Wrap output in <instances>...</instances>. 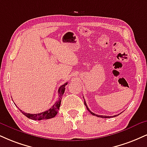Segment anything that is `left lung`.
Wrapping results in <instances>:
<instances>
[{
  "mask_svg": "<svg viewBox=\"0 0 147 147\" xmlns=\"http://www.w3.org/2000/svg\"><path fill=\"white\" fill-rule=\"evenodd\" d=\"M84 104H85V105H86V108H87L88 110L89 111V112H90V114H92L93 116H98V117H100V118H111V117H112V116H102V115H97V114H94V113L92 112L90 110V109H89V108H88V107L87 106V104H86V100H84ZM118 115H119V114H118ZM118 115H117V116H118ZM116 116V115H115V116Z\"/></svg>",
  "mask_w": 147,
  "mask_h": 147,
  "instance_id": "1",
  "label": "left lung"
}]
</instances>
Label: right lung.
Returning <instances> with one entry per match:
<instances>
[{
    "label": "right lung",
    "mask_w": 147,
    "mask_h": 147,
    "mask_svg": "<svg viewBox=\"0 0 147 147\" xmlns=\"http://www.w3.org/2000/svg\"><path fill=\"white\" fill-rule=\"evenodd\" d=\"M68 84V83H66L62 86H61L58 90V92H59V98L58 100L55 102V103L52 106V107L50 108L48 110L45 111V112L40 113V114H29V113H26L24 112H22V110L20 111L22 112V113L24 116H26V117L30 118V119L32 120H37V121H41V120H45V119H49V118H54L57 114L58 111L59 109L60 105H61V98H62V96L65 92V86Z\"/></svg>",
    "instance_id": "add662e5"
}]
</instances>
